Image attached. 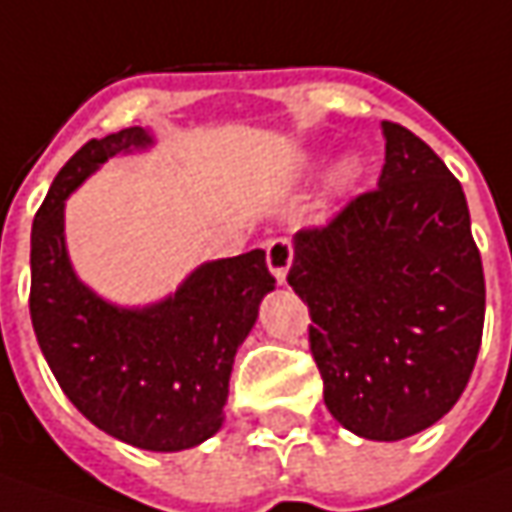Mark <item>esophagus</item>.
Segmentation results:
<instances>
[{"label":"esophagus","instance_id":"1","mask_svg":"<svg viewBox=\"0 0 512 512\" xmlns=\"http://www.w3.org/2000/svg\"><path fill=\"white\" fill-rule=\"evenodd\" d=\"M291 260H294V249H291V243L285 241V238H277V241H271L269 246H266V263H269L271 277L280 285H283L285 277H288Z\"/></svg>","mask_w":512,"mask_h":512}]
</instances>
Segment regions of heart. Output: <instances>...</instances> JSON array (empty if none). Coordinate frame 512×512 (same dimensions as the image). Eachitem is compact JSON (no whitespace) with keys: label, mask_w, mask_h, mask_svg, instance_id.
<instances>
[{"label":"heart","mask_w":512,"mask_h":512,"mask_svg":"<svg viewBox=\"0 0 512 512\" xmlns=\"http://www.w3.org/2000/svg\"><path fill=\"white\" fill-rule=\"evenodd\" d=\"M316 165L319 162H311V168H316ZM361 176H364V159L358 154H342L328 168L325 182H328V190L333 196H342V193H350L361 182Z\"/></svg>","instance_id":"1"}]
</instances>
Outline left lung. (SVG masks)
Here are the masks:
<instances>
[{"label":"left lung","instance_id":"obj_1","mask_svg":"<svg viewBox=\"0 0 512 512\" xmlns=\"http://www.w3.org/2000/svg\"><path fill=\"white\" fill-rule=\"evenodd\" d=\"M378 190L294 235L288 285L308 302L325 406L364 440L434 426L474 373L485 274L462 184L420 137L381 123Z\"/></svg>","mask_w":512,"mask_h":512}]
</instances>
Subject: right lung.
Returning <instances> with one entry per match:
<instances>
[{
    "instance_id": "obj_1",
    "label": "right lung",
    "mask_w": 512,
    "mask_h": 512,
    "mask_svg": "<svg viewBox=\"0 0 512 512\" xmlns=\"http://www.w3.org/2000/svg\"><path fill=\"white\" fill-rule=\"evenodd\" d=\"M151 128L89 139L55 176L30 235V319L55 381L86 420L142 451H184L218 434L238 347L274 277L266 252L207 260L145 305L97 294L66 249V198L114 156L145 154Z\"/></svg>"
}]
</instances>
